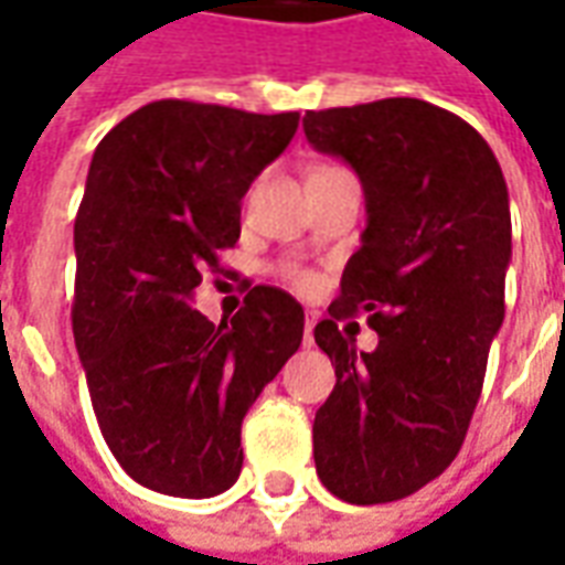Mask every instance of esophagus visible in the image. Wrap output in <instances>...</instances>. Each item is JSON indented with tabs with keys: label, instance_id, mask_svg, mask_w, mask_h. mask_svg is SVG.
Returning a JSON list of instances; mask_svg holds the SVG:
<instances>
[{
	"label": "esophagus",
	"instance_id": "34e87169",
	"mask_svg": "<svg viewBox=\"0 0 565 565\" xmlns=\"http://www.w3.org/2000/svg\"><path fill=\"white\" fill-rule=\"evenodd\" d=\"M315 323H318V315H315V311H308L306 330H302V344H306V348H311V344H315Z\"/></svg>",
	"mask_w": 565,
	"mask_h": 565
}]
</instances>
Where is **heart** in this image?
<instances>
[{"label":"heart","mask_w":565,"mask_h":565,"mask_svg":"<svg viewBox=\"0 0 565 565\" xmlns=\"http://www.w3.org/2000/svg\"><path fill=\"white\" fill-rule=\"evenodd\" d=\"M290 281H294L299 290H308V287L315 284V278H311V275H308V271H302V269H290Z\"/></svg>","instance_id":"obj_1"}]
</instances>
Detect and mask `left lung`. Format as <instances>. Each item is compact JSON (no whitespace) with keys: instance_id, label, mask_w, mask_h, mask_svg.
Wrapping results in <instances>:
<instances>
[{"instance_id":"left-lung-1","label":"left lung","mask_w":565,"mask_h":565,"mask_svg":"<svg viewBox=\"0 0 565 565\" xmlns=\"http://www.w3.org/2000/svg\"><path fill=\"white\" fill-rule=\"evenodd\" d=\"M306 139L342 157L366 193V230L342 296L315 327L335 387L315 415V466L332 497H412L460 454L505 318L509 186L462 117L424 99L306 111ZM372 310L375 352L349 324Z\"/></svg>"}]
</instances>
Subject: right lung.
Listing matches in <instances>:
<instances>
[{
    "mask_svg": "<svg viewBox=\"0 0 565 565\" xmlns=\"http://www.w3.org/2000/svg\"><path fill=\"white\" fill-rule=\"evenodd\" d=\"M299 111L160 99L93 153L75 217L72 332L124 472L209 499L242 472V420L302 344L294 296L257 284L233 320L199 315L202 271L242 233V196L294 139Z\"/></svg>",
    "mask_w": 565,
    "mask_h": 565,
    "instance_id": "right-lung-1",
    "label": "right lung"
}]
</instances>
